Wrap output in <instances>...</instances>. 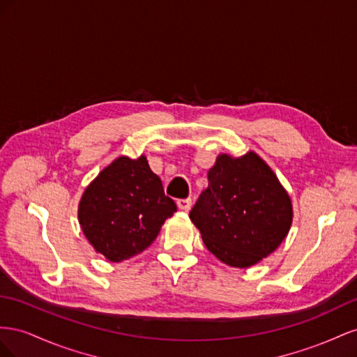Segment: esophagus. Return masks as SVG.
I'll return each mask as SVG.
<instances>
[{"instance_id":"1","label":"esophagus","mask_w":357,"mask_h":357,"mask_svg":"<svg viewBox=\"0 0 357 357\" xmlns=\"http://www.w3.org/2000/svg\"><path fill=\"white\" fill-rule=\"evenodd\" d=\"M178 208L181 209V211H190V208H191V199H179L178 202Z\"/></svg>"}]
</instances>
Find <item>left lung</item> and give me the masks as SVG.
Listing matches in <instances>:
<instances>
[{"label":"left lung","instance_id":"obj_1","mask_svg":"<svg viewBox=\"0 0 357 357\" xmlns=\"http://www.w3.org/2000/svg\"><path fill=\"white\" fill-rule=\"evenodd\" d=\"M208 181L190 220L213 256L243 269L281 245L291 227V199L256 152L220 154Z\"/></svg>","mask_w":357,"mask_h":357}]
</instances>
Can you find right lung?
<instances>
[{
    "mask_svg": "<svg viewBox=\"0 0 357 357\" xmlns=\"http://www.w3.org/2000/svg\"><path fill=\"white\" fill-rule=\"evenodd\" d=\"M173 212L175 202L165 195L146 157L121 155L85 188L77 218L93 248L118 263L146 250Z\"/></svg>",
    "mask_w": 357,
    "mask_h": 357,
    "instance_id": "right-lung-1",
    "label": "right lung"
}]
</instances>
